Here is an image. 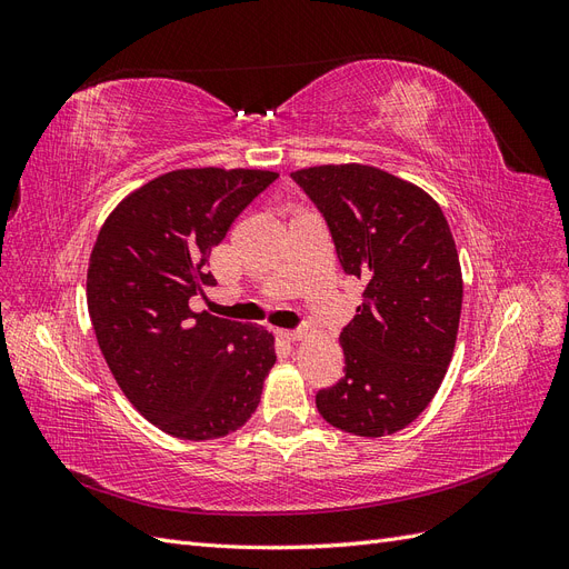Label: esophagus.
I'll list each match as a JSON object with an SVG mask.
<instances>
[{
  "label": "esophagus",
  "mask_w": 569,
  "mask_h": 569,
  "mask_svg": "<svg viewBox=\"0 0 569 569\" xmlns=\"http://www.w3.org/2000/svg\"><path fill=\"white\" fill-rule=\"evenodd\" d=\"M278 335L284 341H301L303 339V332H299V330H280Z\"/></svg>",
  "instance_id": "esophagus-1"
}]
</instances>
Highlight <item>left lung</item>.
Masks as SVG:
<instances>
[{"label":"left lung","instance_id":"left-lung-1","mask_svg":"<svg viewBox=\"0 0 569 569\" xmlns=\"http://www.w3.org/2000/svg\"><path fill=\"white\" fill-rule=\"evenodd\" d=\"M322 211L337 256L366 282L343 327L341 380L320 416L356 437L401 432L435 399L456 349L462 272L449 222L422 187L363 163L291 173Z\"/></svg>","mask_w":569,"mask_h":569}]
</instances>
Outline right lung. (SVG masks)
<instances>
[{
    "mask_svg": "<svg viewBox=\"0 0 569 569\" xmlns=\"http://www.w3.org/2000/svg\"><path fill=\"white\" fill-rule=\"evenodd\" d=\"M278 178L256 168H180L132 189L101 226L88 266V311L128 401L161 432L211 441L242 427L274 366L258 325L194 313L213 284L211 249Z\"/></svg>",
    "mask_w": 569,
    "mask_h": 569,
    "instance_id": "right-lung-1",
    "label": "right lung"
}]
</instances>
